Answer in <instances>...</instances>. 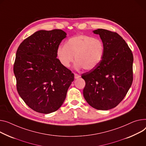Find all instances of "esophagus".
<instances>
[{"label":"esophagus","instance_id":"34e87169","mask_svg":"<svg viewBox=\"0 0 146 146\" xmlns=\"http://www.w3.org/2000/svg\"><path fill=\"white\" fill-rule=\"evenodd\" d=\"M80 77V76L78 74H76V73H74V78L76 79H78L79 78V77Z\"/></svg>","mask_w":146,"mask_h":146}]
</instances>
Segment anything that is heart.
Returning a JSON list of instances; mask_svg holds the SVG:
<instances>
[{"label":"heart","mask_w":146,"mask_h":146,"mask_svg":"<svg viewBox=\"0 0 146 146\" xmlns=\"http://www.w3.org/2000/svg\"><path fill=\"white\" fill-rule=\"evenodd\" d=\"M56 53L63 66L69 67L75 57L76 69L84 68L85 70H90L101 62L104 54V46L99 38L80 35L69 38L65 46H58Z\"/></svg>","instance_id":"heart-1"}]
</instances>
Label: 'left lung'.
<instances>
[{"mask_svg": "<svg viewBox=\"0 0 146 146\" xmlns=\"http://www.w3.org/2000/svg\"><path fill=\"white\" fill-rule=\"evenodd\" d=\"M104 46L100 64L82 74L86 86L83 96L92 108L108 110L124 98L133 82V56L127 44L117 33L103 29L93 31Z\"/></svg>", "mask_w": 146, "mask_h": 146, "instance_id": "1", "label": "left lung"}]
</instances>
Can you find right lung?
Instances as JSON below:
<instances>
[{
	"mask_svg": "<svg viewBox=\"0 0 146 146\" xmlns=\"http://www.w3.org/2000/svg\"><path fill=\"white\" fill-rule=\"evenodd\" d=\"M66 35L60 29L38 31L17 50L13 72L18 93L38 113L59 109L74 80V74L57 59V48Z\"/></svg>",
	"mask_w": 146,
	"mask_h": 146,
	"instance_id": "right-lung-1",
	"label": "right lung"
}]
</instances>
